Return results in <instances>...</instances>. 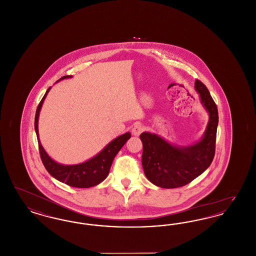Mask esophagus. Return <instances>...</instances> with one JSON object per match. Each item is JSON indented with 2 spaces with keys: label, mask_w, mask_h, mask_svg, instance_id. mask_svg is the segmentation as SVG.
Here are the masks:
<instances>
[{
  "label": "esophagus",
  "mask_w": 256,
  "mask_h": 256,
  "mask_svg": "<svg viewBox=\"0 0 256 256\" xmlns=\"http://www.w3.org/2000/svg\"><path fill=\"white\" fill-rule=\"evenodd\" d=\"M143 130H144V126H142L141 124H135L132 128V134L135 136H139L143 132Z\"/></svg>",
  "instance_id": "1"
}]
</instances>
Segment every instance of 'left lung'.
<instances>
[{
  "label": "left lung",
  "mask_w": 256,
  "mask_h": 256,
  "mask_svg": "<svg viewBox=\"0 0 256 256\" xmlns=\"http://www.w3.org/2000/svg\"><path fill=\"white\" fill-rule=\"evenodd\" d=\"M195 89L209 115L202 139L193 145H172L159 135L142 132V166L146 178L161 188L182 187L200 176L212 163L215 154L219 122L217 106L206 86L196 80Z\"/></svg>",
  "instance_id": "1"
}]
</instances>
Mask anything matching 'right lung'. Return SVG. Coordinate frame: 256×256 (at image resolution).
<instances>
[{
	"label": "right lung",
	"instance_id": "add662e5",
	"mask_svg": "<svg viewBox=\"0 0 256 256\" xmlns=\"http://www.w3.org/2000/svg\"><path fill=\"white\" fill-rule=\"evenodd\" d=\"M70 78H72V76H62L58 82ZM50 89V87L46 91L44 97L42 98L41 102H39L34 119V128L36 132L40 158L46 170L49 172L50 174L60 182L76 188H90L92 186L98 185V183L104 182L106 178V176L110 174V167L112 165L113 159L122 148V146L126 144V142L130 138L132 135L130 132H126L118 136L117 138L112 140L110 144L104 146L94 158L88 159L86 162L76 165H63L56 162L54 159L50 158L49 154L46 152V150L41 145L38 134L39 113L44 102V100L49 93Z\"/></svg>",
	"mask_w": 256,
	"mask_h": 256
}]
</instances>
